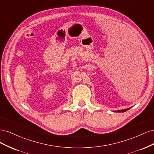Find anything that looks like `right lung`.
<instances>
[{"label": "right lung", "instance_id": "add662e5", "mask_svg": "<svg viewBox=\"0 0 154 154\" xmlns=\"http://www.w3.org/2000/svg\"><path fill=\"white\" fill-rule=\"evenodd\" d=\"M130 108H128V109H124V110H118L117 112H126L127 110H129Z\"/></svg>", "mask_w": 154, "mask_h": 154}]
</instances>
